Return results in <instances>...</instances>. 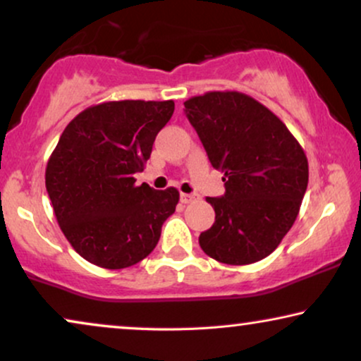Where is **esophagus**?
Masks as SVG:
<instances>
[{
  "instance_id": "1",
  "label": "esophagus",
  "mask_w": 361,
  "mask_h": 361,
  "mask_svg": "<svg viewBox=\"0 0 361 361\" xmlns=\"http://www.w3.org/2000/svg\"><path fill=\"white\" fill-rule=\"evenodd\" d=\"M195 197L194 195H190V194H184V192H182L180 194V202L182 204H189V202H192V200H194Z\"/></svg>"
}]
</instances>
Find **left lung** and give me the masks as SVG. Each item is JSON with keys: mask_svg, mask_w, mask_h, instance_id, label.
Wrapping results in <instances>:
<instances>
[{"mask_svg": "<svg viewBox=\"0 0 361 361\" xmlns=\"http://www.w3.org/2000/svg\"><path fill=\"white\" fill-rule=\"evenodd\" d=\"M184 106L226 182L224 197H207L215 222L200 233V247L227 265L265 259L300 210L308 184L305 151L269 107L243 92L210 91Z\"/></svg>", "mask_w": 361, "mask_h": 361, "instance_id": "1", "label": "left lung"}]
</instances>
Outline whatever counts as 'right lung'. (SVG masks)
I'll return each instance as SVG.
<instances>
[{"label":"right lung","mask_w":361,"mask_h":361,"mask_svg":"<svg viewBox=\"0 0 361 361\" xmlns=\"http://www.w3.org/2000/svg\"><path fill=\"white\" fill-rule=\"evenodd\" d=\"M174 101H107L66 126L46 166V190L64 237L82 259L118 270L151 254L179 190L135 185Z\"/></svg>","instance_id":"1"}]
</instances>
